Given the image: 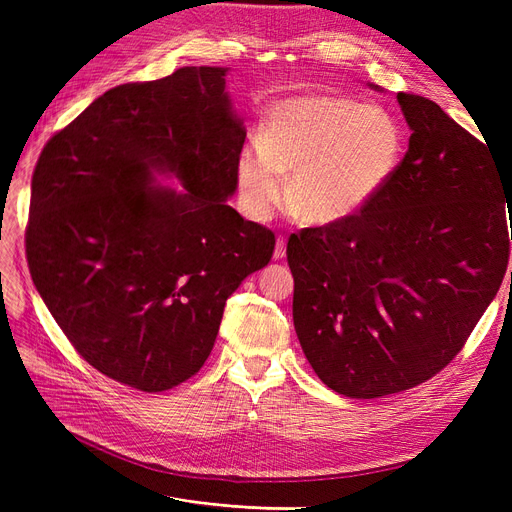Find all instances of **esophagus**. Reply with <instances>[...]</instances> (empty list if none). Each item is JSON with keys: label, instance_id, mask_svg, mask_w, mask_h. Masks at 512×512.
Listing matches in <instances>:
<instances>
[{"label": "esophagus", "instance_id": "obj_1", "mask_svg": "<svg viewBox=\"0 0 512 512\" xmlns=\"http://www.w3.org/2000/svg\"><path fill=\"white\" fill-rule=\"evenodd\" d=\"M273 258H275V260H282V258H286V239H284V237H277Z\"/></svg>", "mask_w": 512, "mask_h": 512}]
</instances>
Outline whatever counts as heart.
I'll return each instance as SVG.
<instances>
[{"label": "heart", "mask_w": 512, "mask_h": 512, "mask_svg": "<svg viewBox=\"0 0 512 512\" xmlns=\"http://www.w3.org/2000/svg\"><path fill=\"white\" fill-rule=\"evenodd\" d=\"M404 158V130L376 104L344 96L275 102L258 145L237 160V198L245 215L265 220L284 198L314 222L346 220L374 200Z\"/></svg>", "instance_id": "b5f03b06"}]
</instances>
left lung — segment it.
<instances>
[{
	"label": "left lung",
	"instance_id": "8db88e82",
	"mask_svg": "<svg viewBox=\"0 0 512 512\" xmlns=\"http://www.w3.org/2000/svg\"><path fill=\"white\" fill-rule=\"evenodd\" d=\"M397 102L412 134L389 185L286 247L301 348L354 399L412 389L451 363L498 294L512 241V188L487 141L423 96Z\"/></svg>",
	"mask_w": 512,
	"mask_h": 512
}]
</instances>
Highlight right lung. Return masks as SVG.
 I'll return each instance as SVG.
<instances>
[{"instance_id": "add662e5", "label": "right lung", "mask_w": 512, "mask_h": 512, "mask_svg": "<svg viewBox=\"0 0 512 512\" xmlns=\"http://www.w3.org/2000/svg\"><path fill=\"white\" fill-rule=\"evenodd\" d=\"M243 121L226 68L188 66L108 89L44 145L25 252L74 350L145 393L205 365L226 299L267 267L275 235L226 200ZM175 174L181 193L152 183Z\"/></svg>"}]
</instances>
